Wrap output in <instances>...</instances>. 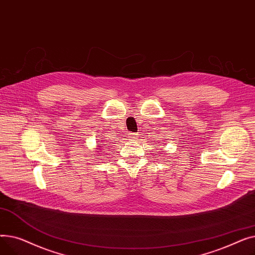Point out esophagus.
<instances>
[{
    "instance_id": "1",
    "label": "esophagus",
    "mask_w": 255,
    "mask_h": 255,
    "mask_svg": "<svg viewBox=\"0 0 255 255\" xmlns=\"http://www.w3.org/2000/svg\"><path fill=\"white\" fill-rule=\"evenodd\" d=\"M130 140H136L137 138V134L136 133H129V137H128Z\"/></svg>"
}]
</instances>
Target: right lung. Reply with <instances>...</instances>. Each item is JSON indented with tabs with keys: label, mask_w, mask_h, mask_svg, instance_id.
Returning a JSON list of instances; mask_svg holds the SVG:
<instances>
[{
	"label": "right lung",
	"mask_w": 255,
	"mask_h": 255,
	"mask_svg": "<svg viewBox=\"0 0 255 255\" xmlns=\"http://www.w3.org/2000/svg\"><path fill=\"white\" fill-rule=\"evenodd\" d=\"M99 146H97V148H96V150H100V143H97ZM97 152H100V151H97Z\"/></svg>",
	"instance_id": "1"
}]
</instances>
